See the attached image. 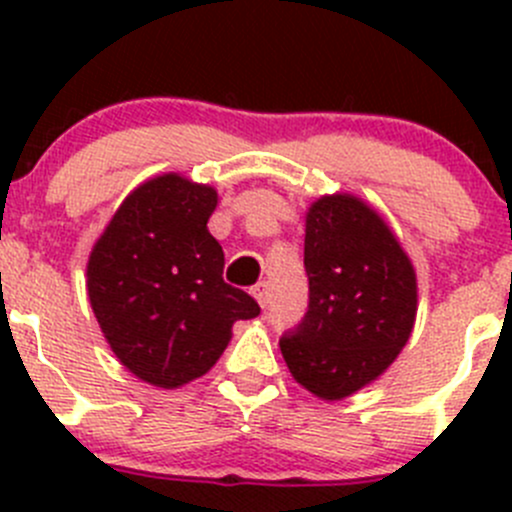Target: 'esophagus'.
<instances>
[{
    "instance_id": "obj_1",
    "label": "esophagus",
    "mask_w": 512,
    "mask_h": 512,
    "mask_svg": "<svg viewBox=\"0 0 512 512\" xmlns=\"http://www.w3.org/2000/svg\"><path fill=\"white\" fill-rule=\"evenodd\" d=\"M252 297H255L257 304L265 309L267 302H270V287H267V282H260V285L252 287Z\"/></svg>"
}]
</instances>
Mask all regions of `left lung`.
<instances>
[{"label": "left lung", "mask_w": 512, "mask_h": 512, "mask_svg": "<svg viewBox=\"0 0 512 512\" xmlns=\"http://www.w3.org/2000/svg\"><path fill=\"white\" fill-rule=\"evenodd\" d=\"M309 307L280 339L289 374L309 394L342 401L379 379L414 332L416 270L379 213L349 193L307 210Z\"/></svg>", "instance_id": "left-lung-1"}]
</instances>
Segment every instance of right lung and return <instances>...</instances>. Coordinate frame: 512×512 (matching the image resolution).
I'll return each mask as SVG.
<instances>
[{
    "label": "right lung",
    "instance_id": "obj_1",
    "mask_svg": "<svg viewBox=\"0 0 512 512\" xmlns=\"http://www.w3.org/2000/svg\"><path fill=\"white\" fill-rule=\"evenodd\" d=\"M218 190L163 173L128 193L98 237L86 289L116 359L146 384L178 389L208 374L255 299L223 280L210 235Z\"/></svg>",
    "mask_w": 512,
    "mask_h": 512
}]
</instances>
